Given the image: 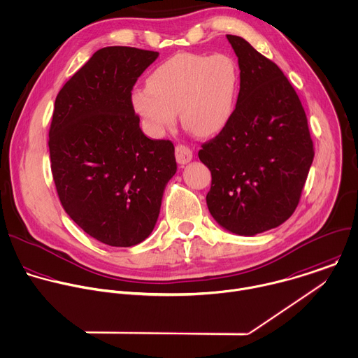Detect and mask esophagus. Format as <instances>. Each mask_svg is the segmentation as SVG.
I'll return each mask as SVG.
<instances>
[{
  "instance_id": "1",
  "label": "esophagus",
  "mask_w": 358,
  "mask_h": 358,
  "mask_svg": "<svg viewBox=\"0 0 358 358\" xmlns=\"http://www.w3.org/2000/svg\"><path fill=\"white\" fill-rule=\"evenodd\" d=\"M175 155H176V161H178L179 165H186L193 158L192 150L189 147H186V145H176Z\"/></svg>"
}]
</instances>
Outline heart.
I'll use <instances>...</instances> for the list:
<instances>
[{
    "label": "heart",
    "instance_id": "1",
    "mask_svg": "<svg viewBox=\"0 0 358 358\" xmlns=\"http://www.w3.org/2000/svg\"><path fill=\"white\" fill-rule=\"evenodd\" d=\"M238 81V67L227 55L180 53L148 76L147 88L131 91V105L155 137L176 123V113L189 133L213 137L231 120Z\"/></svg>",
    "mask_w": 358,
    "mask_h": 358
}]
</instances>
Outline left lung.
Segmentation results:
<instances>
[{
  "instance_id": "8db88e82",
  "label": "left lung",
  "mask_w": 358,
  "mask_h": 358,
  "mask_svg": "<svg viewBox=\"0 0 358 358\" xmlns=\"http://www.w3.org/2000/svg\"><path fill=\"white\" fill-rule=\"evenodd\" d=\"M239 66V94L227 127L201 145L211 172L207 207L227 231L253 236L295 211L313 144L301 101L282 71L243 38L227 35Z\"/></svg>"
}]
</instances>
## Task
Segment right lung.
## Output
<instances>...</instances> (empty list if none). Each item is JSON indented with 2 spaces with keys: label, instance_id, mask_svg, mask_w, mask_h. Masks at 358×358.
<instances>
[{
  "label": "right lung",
  "instance_id": "obj_1",
  "mask_svg": "<svg viewBox=\"0 0 358 358\" xmlns=\"http://www.w3.org/2000/svg\"><path fill=\"white\" fill-rule=\"evenodd\" d=\"M158 56L103 48L56 98L49 150L60 201L83 231L109 246L150 236L178 169L173 144L148 138L131 105L137 78Z\"/></svg>",
  "mask_w": 358,
  "mask_h": 358
}]
</instances>
